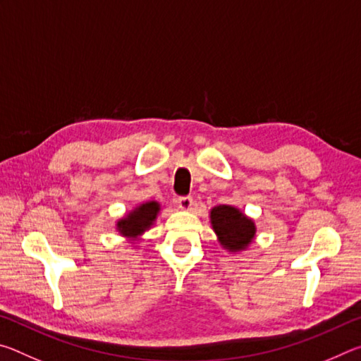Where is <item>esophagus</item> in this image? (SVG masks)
<instances>
[{
    "label": "esophagus",
    "mask_w": 361,
    "mask_h": 361,
    "mask_svg": "<svg viewBox=\"0 0 361 361\" xmlns=\"http://www.w3.org/2000/svg\"><path fill=\"white\" fill-rule=\"evenodd\" d=\"M176 204H178V209L180 210H185V212H189L192 209V197H189V195H185V197H180L178 200H176Z\"/></svg>",
    "instance_id": "obj_1"
}]
</instances>
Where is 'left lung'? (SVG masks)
I'll use <instances>...</instances> for the list:
<instances>
[{
  "mask_svg": "<svg viewBox=\"0 0 361 361\" xmlns=\"http://www.w3.org/2000/svg\"><path fill=\"white\" fill-rule=\"evenodd\" d=\"M210 224L219 245L231 255L245 252L256 237L253 219L234 205L213 207L210 210Z\"/></svg>",
  "mask_w": 361,
  "mask_h": 361,
  "instance_id": "left-lung-1",
  "label": "left lung"
}]
</instances>
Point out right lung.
<instances>
[{
	"label": "right lung",
	"instance_id": "1",
	"mask_svg": "<svg viewBox=\"0 0 361 361\" xmlns=\"http://www.w3.org/2000/svg\"><path fill=\"white\" fill-rule=\"evenodd\" d=\"M159 213H161V204L157 200L138 204L116 221V231L133 245L142 239L146 231H149L154 226Z\"/></svg>",
	"mask_w": 361,
	"mask_h": 361
}]
</instances>
